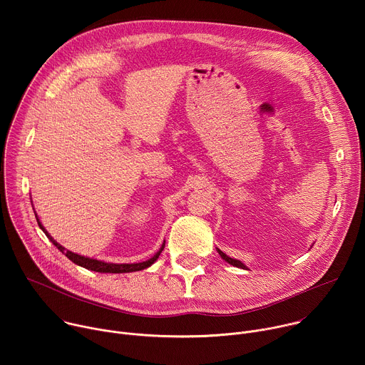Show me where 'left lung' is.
<instances>
[{
    "instance_id": "8db88e82",
    "label": "left lung",
    "mask_w": 365,
    "mask_h": 365,
    "mask_svg": "<svg viewBox=\"0 0 365 365\" xmlns=\"http://www.w3.org/2000/svg\"><path fill=\"white\" fill-rule=\"evenodd\" d=\"M218 252H220V255H221V257L225 259V262H227V263H230L231 266H235V267H240V269H245V266H244V264L240 262V259L231 258V257H228L227 254H224V252H222V251H220V250H218Z\"/></svg>"
}]
</instances>
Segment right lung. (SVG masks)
<instances>
[{
  "label": "right lung",
  "mask_w": 365,
  "mask_h": 365,
  "mask_svg": "<svg viewBox=\"0 0 365 365\" xmlns=\"http://www.w3.org/2000/svg\"><path fill=\"white\" fill-rule=\"evenodd\" d=\"M37 224H38V227L43 230V232L46 234V237H47L51 242H53V244L58 247V250H61V251L71 259V262H73L75 264H78V266H81V267H85V269L92 270V272H99V273H131V272L144 270V269L150 267V266L155 262V259L159 258L160 252H162L163 248H165V244H163L162 248H160V251H159L158 254H155L154 257H151L150 259H147V262H143V263H134V264H113V263H103V262H99V259L88 258V257L75 254V252H72V251L63 248L61 244H58L53 238H51V237L48 235V232L43 228V225L40 224L38 220H37Z\"/></svg>",
  "instance_id": "1"
}]
</instances>
